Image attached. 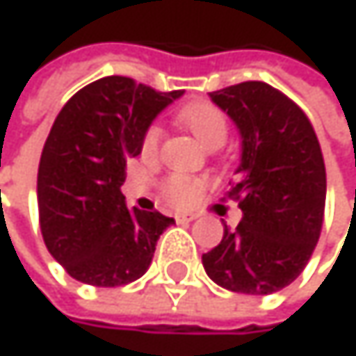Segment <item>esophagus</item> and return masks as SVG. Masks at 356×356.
Masks as SVG:
<instances>
[{"label": "esophagus", "mask_w": 356, "mask_h": 356, "mask_svg": "<svg viewBox=\"0 0 356 356\" xmlns=\"http://www.w3.org/2000/svg\"><path fill=\"white\" fill-rule=\"evenodd\" d=\"M193 220H195V218L188 216V213H178V216H176V222H178V224H188V222H193Z\"/></svg>", "instance_id": "34e87169"}]
</instances>
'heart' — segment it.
<instances>
[{
  "instance_id": "obj_1",
  "label": "heart",
  "mask_w": 356,
  "mask_h": 356,
  "mask_svg": "<svg viewBox=\"0 0 356 356\" xmlns=\"http://www.w3.org/2000/svg\"><path fill=\"white\" fill-rule=\"evenodd\" d=\"M178 120L205 149H218L228 138V118L216 103L195 101V103L180 109ZM161 138H163L161 126L151 124L145 130V134L140 138V155H143V159L153 161L157 157ZM203 188H205L203 180L191 178L186 174H172L165 180H161V184H159L161 197L170 205H174L178 209H184V207L193 205L199 199Z\"/></svg>"
}]
</instances>
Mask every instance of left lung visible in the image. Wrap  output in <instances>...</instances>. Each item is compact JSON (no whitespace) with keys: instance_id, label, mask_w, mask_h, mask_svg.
Instances as JSON below:
<instances>
[{"instance_id":"left-lung-1","label":"left lung","mask_w":356,"mask_h":356,"mask_svg":"<svg viewBox=\"0 0 356 356\" xmlns=\"http://www.w3.org/2000/svg\"><path fill=\"white\" fill-rule=\"evenodd\" d=\"M243 138L228 197L243 220L203 255L207 275L243 294H271L294 282L321 234L325 165L305 111L267 83L247 81L209 92Z\"/></svg>"}]
</instances>
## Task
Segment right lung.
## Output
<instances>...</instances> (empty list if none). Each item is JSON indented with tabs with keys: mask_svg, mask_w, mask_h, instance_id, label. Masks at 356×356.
<instances>
[{
	"mask_svg": "<svg viewBox=\"0 0 356 356\" xmlns=\"http://www.w3.org/2000/svg\"><path fill=\"white\" fill-rule=\"evenodd\" d=\"M180 95L105 76L58 113L39 161V224L47 251L74 280L113 288L138 280L151 266L174 218L128 209L120 186L145 130Z\"/></svg>",
	"mask_w": 356,
	"mask_h": 356,
	"instance_id": "right-lung-1",
	"label": "right lung"
}]
</instances>
